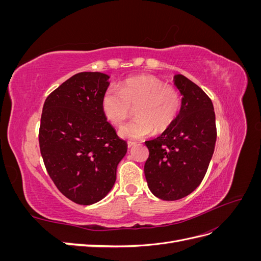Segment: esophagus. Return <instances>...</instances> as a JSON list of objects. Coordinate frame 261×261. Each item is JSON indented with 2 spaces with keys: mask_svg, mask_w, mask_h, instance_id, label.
I'll return each instance as SVG.
<instances>
[{
  "mask_svg": "<svg viewBox=\"0 0 261 261\" xmlns=\"http://www.w3.org/2000/svg\"><path fill=\"white\" fill-rule=\"evenodd\" d=\"M135 145H136V143H134V141H128V143H127L128 148H133Z\"/></svg>",
  "mask_w": 261,
  "mask_h": 261,
  "instance_id": "1",
  "label": "esophagus"
}]
</instances>
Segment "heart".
Segmentation results:
<instances>
[{"instance_id":"obj_1","label":"heart","mask_w":261,"mask_h":261,"mask_svg":"<svg viewBox=\"0 0 261 261\" xmlns=\"http://www.w3.org/2000/svg\"><path fill=\"white\" fill-rule=\"evenodd\" d=\"M102 111L114 125H121L135 109V120L123 125L120 136L130 140L144 139L153 132L169 129L176 121L181 98L174 87L165 86L158 78L141 75L125 81L120 90L108 88L101 100Z\"/></svg>"}]
</instances>
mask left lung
I'll return each mask as SVG.
<instances>
[{"instance_id":"8db88e82","label":"left lung","mask_w":261,"mask_h":261,"mask_svg":"<svg viewBox=\"0 0 261 261\" xmlns=\"http://www.w3.org/2000/svg\"><path fill=\"white\" fill-rule=\"evenodd\" d=\"M173 82L181 96L179 114L169 129L145 143L149 149L145 163L148 187L163 200L184 198L199 186L217 140L210 98L184 75H174Z\"/></svg>"}]
</instances>
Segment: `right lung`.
<instances>
[{"mask_svg": "<svg viewBox=\"0 0 261 261\" xmlns=\"http://www.w3.org/2000/svg\"><path fill=\"white\" fill-rule=\"evenodd\" d=\"M110 76L83 72L45 99L39 145L53 183L72 201L92 204L111 191L116 169L127 152L102 111Z\"/></svg>", "mask_w": 261, "mask_h": 261, "instance_id": "right-lung-1", "label": "right lung"}]
</instances>
